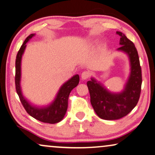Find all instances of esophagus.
Masks as SVG:
<instances>
[{"mask_svg":"<svg viewBox=\"0 0 155 155\" xmlns=\"http://www.w3.org/2000/svg\"><path fill=\"white\" fill-rule=\"evenodd\" d=\"M90 72L88 71H84L83 72L81 73V79L83 80H85V79H87L88 77L90 76Z\"/></svg>","mask_w":155,"mask_h":155,"instance_id":"1","label":"esophagus"}]
</instances>
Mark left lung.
I'll list each match as a JSON object with an SVG mask.
<instances>
[{"mask_svg":"<svg viewBox=\"0 0 155 155\" xmlns=\"http://www.w3.org/2000/svg\"><path fill=\"white\" fill-rule=\"evenodd\" d=\"M120 36V47L117 50L128 55L130 62V74L124 89L120 93H111L94 78L87 82L91 104L98 116L107 120H117L127 115L135 108L139 101L142 86V70L137 49L133 42L124 34Z\"/></svg>","mask_w":155,"mask_h":155,"instance_id":"8db88e82","label":"left lung"}]
</instances>
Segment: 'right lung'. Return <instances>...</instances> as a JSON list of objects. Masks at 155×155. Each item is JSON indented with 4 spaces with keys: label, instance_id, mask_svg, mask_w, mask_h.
<instances>
[{
    "label": "right lung",
    "instance_id": "add662e5",
    "mask_svg": "<svg viewBox=\"0 0 155 155\" xmlns=\"http://www.w3.org/2000/svg\"><path fill=\"white\" fill-rule=\"evenodd\" d=\"M35 36V34H31L24 41L23 44L20 47L17 54L15 59V88L16 91L19 96L22 106L27 113L31 116L41 122L54 124L60 122L64 118L67 112L68 107V98L70 92L74 88L79 84V76L78 74L71 77L69 81L63 84L59 88L54 101L49 106L45 107H37L30 104L22 94L20 87V79H21V59L26 43Z\"/></svg>",
    "mask_w": 155,
    "mask_h": 155
}]
</instances>
